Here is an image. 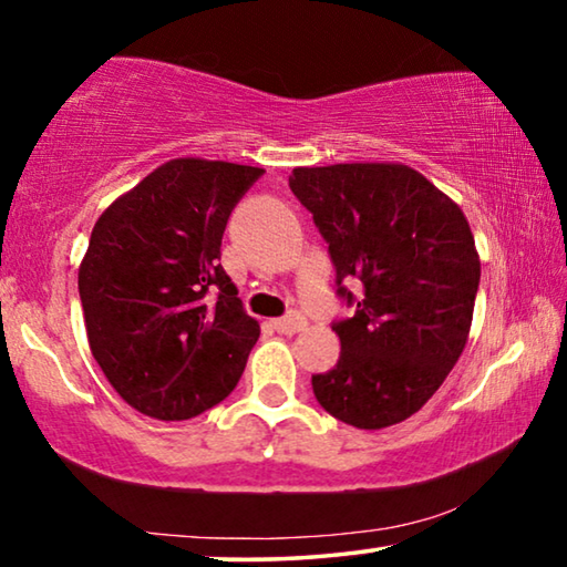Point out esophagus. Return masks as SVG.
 Segmentation results:
<instances>
[{"mask_svg": "<svg viewBox=\"0 0 567 567\" xmlns=\"http://www.w3.org/2000/svg\"><path fill=\"white\" fill-rule=\"evenodd\" d=\"M303 327H307V319H303V315H299V311H289V315L281 319H274V330L281 334H297L303 330Z\"/></svg>", "mask_w": 567, "mask_h": 567, "instance_id": "obj_1", "label": "esophagus"}]
</instances>
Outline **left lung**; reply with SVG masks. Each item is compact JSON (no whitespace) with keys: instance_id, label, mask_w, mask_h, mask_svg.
Instances as JSON below:
<instances>
[{"instance_id":"1","label":"left lung","mask_w":567,"mask_h":567,"mask_svg":"<svg viewBox=\"0 0 567 567\" xmlns=\"http://www.w3.org/2000/svg\"><path fill=\"white\" fill-rule=\"evenodd\" d=\"M289 186L330 245L338 293L355 315L332 324L340 360L311 375L324 412L358 430L399 424L461 358L481 281L457 204L401 163L293 168ZM358 277L352 298L342 280Z\"/></svg>"}]
</instances>
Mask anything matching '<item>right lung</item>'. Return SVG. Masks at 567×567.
<instances>
[{
	"instance_id": "1",
	"label": "right lung",
	"mask_w": 567,
	"mask_h": 567,
	"mask_svg": "<svg viewBox=\"0 0 567 567\" xmlns=\"http://www.w3.org/2000/svg\"><path fill=\"white\" fill-rule=\"evenodd\" d=\"M264 168L176 158L104 209L79 268L92 355L130 406L182 422L219 404L260 324L219 266L235 204Z\"/></svg>"
}]
</instances>
